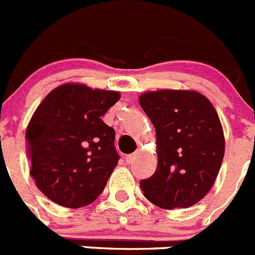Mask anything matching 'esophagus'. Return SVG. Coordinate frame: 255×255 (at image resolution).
<instances>
[{"mask_svg": "<svg viewBox=\"0 0 255 255\" xmlns=\"http://www.w3.org/2000/svg\"><path fill=\"white\" fill-rule=\"evenodd\" d=\"M135 157H137V153H132V154H128V156H126V162L128 163V165H132L133 162H134Z\"/></svg>", "mask_w": 255, "mask_h": 255, "instance_id": "obj_1", "label": "esophagus"}]
</instances>
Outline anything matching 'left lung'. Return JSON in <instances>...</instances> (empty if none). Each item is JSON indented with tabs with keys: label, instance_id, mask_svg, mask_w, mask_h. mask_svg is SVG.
I'll return each instance as SVG.
<instances>
[{
	"label": "left lung",
	"instance_id": "8db88e82",
	"mask_svg": "<svg viewBox=\"0 0 255 255\" xmlns=\"http://www.w3.org/2000/svg\"><path fill=\"white\" fill-rule=\"evenodd\" d=\"M139 104L156 129V172L141 180L144 196L162 209H185L214 185L224 158L219 116L203 94L187 90L144 93Z\"/></svg>",
	"mask_w": 255,
	"mask_h": 255
}]
</instances>
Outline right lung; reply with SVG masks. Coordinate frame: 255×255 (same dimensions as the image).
Masks as SVG:
<instances>
[{
	"label": "right lung",
	"mask_w": 255,
	"mask_h": 255,
	"mask_svg": "<svg viewBox=\"0 0 255 255\" xmlns=\"http://www.w3.org/2000/svg\"><path fill=\"white\" fill-rule=\"evenodd\" d=\"M120 93L64 84L41 102L26 129L31 176L54 203L71 209L92 204L120 160L116 132L101 117Z\"/></svg>",
	"instance_id": "right-lung-1"
}]
</instances>
